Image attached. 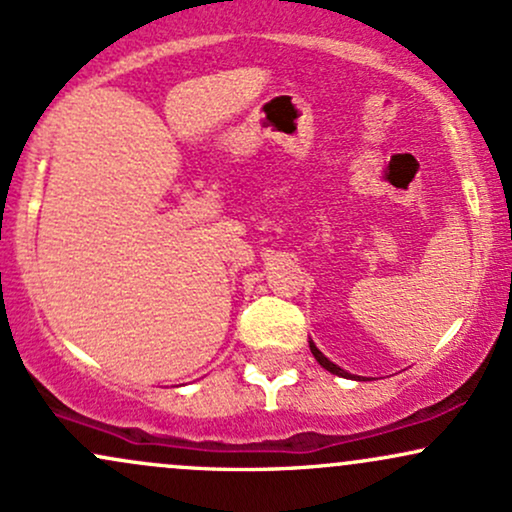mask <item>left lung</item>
Returning <instances> with one entry per match:
<instances>
[{"mask_svg": "<svg viewBox=\"0 0 512 512\" xmlns=\"http://www.w3.org/2000/svg\"><path fill=\"white\" fill-rule=\"evenodd\" d=\"M310 351H313L315 361H317V363H320V366H322V368H325V370H330V373H334V375H342V378H351V375H349V373H346V370H342V368H339V366H334V363H332V361H327V358H325V356H322V351H320V349H317V346H315L313 342H310Z\"/></svg>", "mask_w": 512, "mask_h": 512, "instance_id": "8db88e82", "label": "left lung"}]
</instances>
